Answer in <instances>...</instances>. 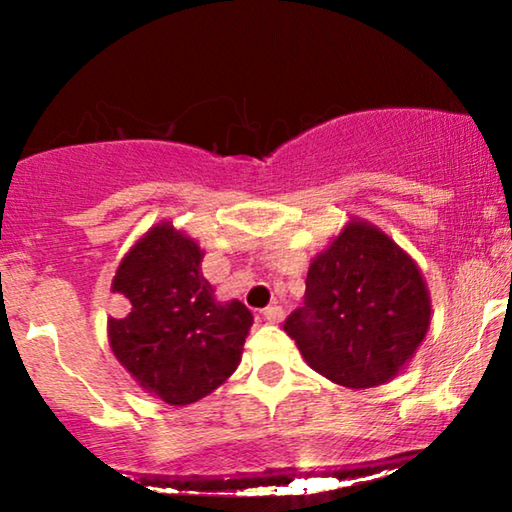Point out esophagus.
<instances>
[{
	"instance_id": "obj_1",
	"label": "esophagus",
	"mask_w": 512,
	"mask_h": 512,
	"mask_svg": "<svg viewBox=\"0 0 512 512\" xmlns=\"http://www.w3.org/2000/svg\"><path fill=\"white\" fill-rule=\"evenodd\" d=\"M263 319L270 321V324H279L284 319V310L279 305H270L263 310Z\"/></svg>"
}]
</instances>
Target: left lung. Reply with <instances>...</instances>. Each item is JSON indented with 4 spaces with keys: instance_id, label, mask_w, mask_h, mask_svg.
I'll list each match as a JSON object with an SVG mask.
<instances>
[{
    "instance_id": "8db88e82",
    "label": "left lung",
    "mask_w": 512,
    "mask_h": 512,
    "mask_svg": "<svg viewBox=\"0 0 512 512\" xmlns=\"http://www.w3.org/2000/svg\"><path fill=\"white\" fill-rule=\"evenodd\" d=\"M431 324V296L417 263L380 228L352 219L305 279V305L284 331L312 370L349 389L401 373Z\"/></svg>"
}]
</instances>
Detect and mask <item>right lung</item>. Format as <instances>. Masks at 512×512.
<instances>
[{
    "label": "right lung",
    "mask_w": 512,
    "mask_h": 512,
    "mask_svg": "<svg viewBox=\"0 0 512 512\" xmlns=\"http://www.w3.org/2000/svg\"><path fill=\"white\" fill-rule=\"evenodd\" d=\"M202 256L193 237L163 221L139 237L111 282L121 300L107 321L111 352L139 387L170 405L221 387L240 366L254 324L240 300H216Z\"/></svg>",
    "instance_id": "1"
}]
</instances>
